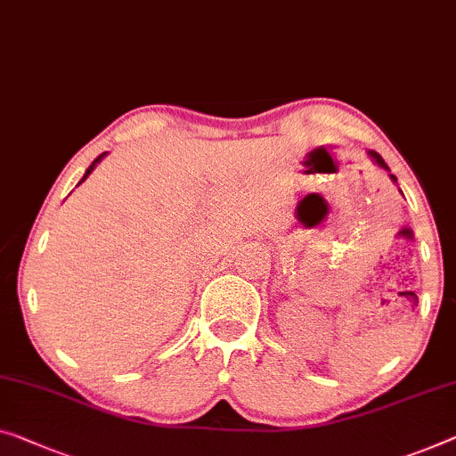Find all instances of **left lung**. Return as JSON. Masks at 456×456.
I'll list each match as a JSON object with an SVG mask.
<instances>
[{"mask_svg":"<svg viewBox=\"0 0 456 456\" xmlns=\"http://www.w3.org/2000/svg\"><path fill=\"white\" fill-rule=\"evenodd\" d=\"M369 155H370V158H372V161H375L379 167H383V169H387V172H389V166H387V163H385V159H383V158H380V155H379L377 151H369ZM389 175H391V180H393V182H397V178H395V175H393V174H389Z\"/></svg>","mask_w":456,"mask_h":456,"instance_id":"left-lung-1","label":"left lung"}]
</instances>
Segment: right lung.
<instances>
[{
  "instance_id": "right-lung-1",
  "label": "right lung",
  "mask_w": 456,
  "mask_h": 456,
  "mask_svg": "<svg viewBox=\"0 0 456 456\" xmlns=\"http://www.w3.org/2000/svg\"><path fill=\"white\" fill-rule=\"evenodd\" d=\"M104 155H106V153H102V155H98V158H96V159H94V161H92V166L86 169V174H84V178H81V182H84V180L87 178V175H90V174L94 172V167H96V166H98V163L102 161V158H104ZM81 182H79V184H81Z\"/></svg>"
}]
</instances>
